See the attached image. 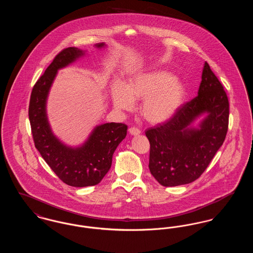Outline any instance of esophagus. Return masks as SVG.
Here are the masks:
<instances>
[{
	"label": "esophagus",
	"instance_id": "34e87169",
	"mask_svg": "<svg viewBox=\"0 0 253 253\" xmlns=\"http://www.w3.org/2000/svg\"><path fill=\"white\" fill-rule=\"evenodd\" d=\"M129 132L132 135H137V134H139L141 132V131L138 128H136V127H131V128H129Z\"/></svg>",
	"mask_w": 253,
	"mask_h": 253
}]
</instances>
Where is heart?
<instances>
[{"label":"heart","instance_id":"1","mask_svg":"<svg viewBox=\"0 0 253 253\" xmlns=\"http://www.w3.org/2000/svg\"><path fill=\"white\" fill-rule=\"evenodd\" d=\"M184 96V85L164 70L138 74L128 87L117 84L113 89L114 105L119 110H131L134 100L143 99L140 112L151 123L169 120L180 107Z\"/></svg>","mask_w":253,"mask_h":253}]
</instances>
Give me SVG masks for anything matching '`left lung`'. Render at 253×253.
<instances>
[{
	"label": "left lung",
	"mask_w": 253,
	"mask_h": 253,
	"mask_svg": "<svg viewBox=\"0 0 253 253\" xmlns=\"http://www.w3.org/2000/svg\"><path fill=\"white\" fill-rule=\"evenodd\" d=\"M205 112L208 116L200 129L190 127ZM229 116L228 96L206 61L198 96L181 105L169 121L145 132L150 142L149 169L158 183L174 187L199 178L224 143Z\"/></svg>",
	"instance_id": "obj_1"
}]
</instances>
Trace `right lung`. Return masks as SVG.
<instances>
[{"instance_id":"1","label":"right lung","mask_w":253,"mask_h":253,"mask_svg":"<svg viewBox=\"0 0 253 253\" xmlns=\"http://www.w3.org/2000/svg\"><path fill=\"white\" fill-rule=\"evenodd\" d=\"M104 43H97L100 48ZM84 52L77 47L61 50L34 85L28 116L37 150L63 183L72 187L98 184L108 172L114 152L127 134L124 123H105L96 126L82 147L62 144L51 132L46 117V99L58 70L67 66Z\"/></svg>"}]
</instances>
